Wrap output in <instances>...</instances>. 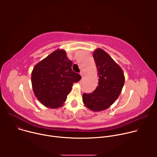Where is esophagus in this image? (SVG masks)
<instances>
[{
	"mask_svg": "<svg viewBox=\"0 0 157 157\" xmlns=\"http://www.w3.org/2000/svg\"><path fill=\"white\" fill-rule=\"evenodd\" d=\"M80 75H81V76H82V78H83V77L84 76V73L82 71H81V72H80Z\"/></svg>",
	"mask_w": 157,
	"mask_h": 157,
	"instance_id": "obj_1",
	"label": "esophagus"
}]
</instances>
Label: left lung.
<instances>
[{
  "label": "left lung",
  "mask_w": 157,
  "mask_h": 157,
  "mask_svg": "<svg viewBox=\"0 0 157 157\" xmlns=\"http://www.w3.org/2000/svg\"><path fill=\"white\" fill-rule=\"evenodd\" d=\"M93 58L98 68V86L92 93H84L82 101L87 108L98 112L107 109L118 98L125 78L121 67L103 50L96 49Z\"/></svg>",
  "instance_id": "left-lung-1"
}]
</instances>
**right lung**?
Masks as SVG:
<instances>
[{
	"instance_id": "1",
	"label": "right lung",
	"mask_w": 157,
	"mask_h": 157,
	"mask_svg": "<svg viewBox=\"0 0 157 157\" xmlns=\"http://www.w3.org/2000/svg\"><path fill=\"white\" fill-rule=\"evenodd\" d=\"M71 66V61L63 50L55 51L35 66L32 73L33 90L44 106H62L73 84L81 79L78 73L72 70Z\"/></svg>"
}]
</instances>
